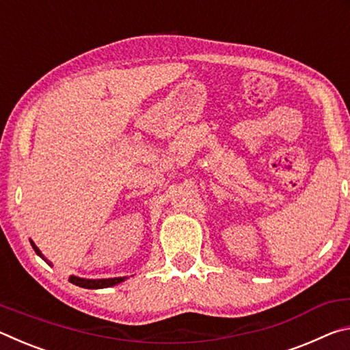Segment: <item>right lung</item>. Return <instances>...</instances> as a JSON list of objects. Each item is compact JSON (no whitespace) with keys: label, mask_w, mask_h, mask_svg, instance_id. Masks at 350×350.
I'll return each instance as SVG.
<instances>
[{"label":"right lung","mask_w":350,"mask_h":350,"mask_svg":"<svg viewBox=\"0 0 350 350\" xmlns=\"http://www.w3.org/2000/svg\"><path fill=\"white\" fill-rule=\"evenodd\" d=\"M32 248L35 250V253L40 254L41 258H43V254L38 250V247L33 244L31 241ZM44 259V258H43ZM47 260V259H44ZM126 278H109V280H83V278H77V276H69V281L75 284V286L83 287V288H105V287H111V286H116V284L125 281Z\"/></svg>","instance_id":"obj_1"}]
</instances>
